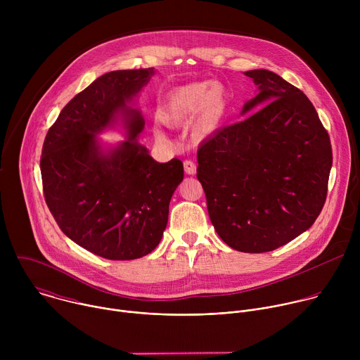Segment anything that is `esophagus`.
<instances>
[{"label":"esophagus","mask_w":360,"mask_h":360,"mask_svg":"<svg viewBox=\"0 0 360 360\" xmlns=\"http://www.w3.org/2000/svg\"><path fill=\"white\" fill-rule=\"evenodd\" d=\"M184 169H185V174L193 175L196 172V165L193 164V161L186 160V161H184Z\"/></svg>","instance_id":"esophagus-1"}]
</instances>
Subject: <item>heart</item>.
Here are the masks:
<instances>
[{
  "instance_id": "obj_1",
  "label": "heart",
  "mask_w": 360,
  "mask_h": 360,
  "mask_svg": "<svg viewBox=\"0 0 360 360\" xmlns=\"http://www.w3.org/2000/svg\"><path fill=\"white\" fill-rule=\"evenodd\" d=\"M228 91L219 82L199 81L172 89L160 107V120L171 128L186 127L193 118L192 134L198 139L211 135L222 122L228 108ZM153 135L168 142L167 135L153 128Z\"/></svg>"
}]
</instances>
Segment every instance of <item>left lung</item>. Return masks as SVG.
I'll return each mask as SVG.
<instances>
[{
    "label": "left lung",
    "instance_id": "1",
    "mask_svg": "<svg viewBox=\"0 0 360 360\" xmlns=\"http://www.w3.org/2000/svg\"><path fill=\"white\" fill-rule=\"evenodd\" d=\"M258 94L198 148L196 176L211 222L239 252L274 250L319 217L332 168L330 139L312 102L268 70L245 72Z\"/></svg>",
    "mask_w": 360,
    "mask_h": 360
}]
</instances>
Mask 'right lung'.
<instances>
[{
    "instance_id": "1",
    "label": "right lung",
    "mask_w": 360,
    "mask_h": 360,
    "mask_svg": "<svg viewBox=\"0 0 360 360\" xmlns=\"http://www.w3.org/2000/svg\"><path fill=\"white\" fill-rule=\"evenodd\" d=\"M153 74L145 68L101 75L64 107L42 145L51 214L71 240L111 261L138 259L158 246L184 179L179 160L160 164L138 142L145 121L134 102ZM115 126L127 139L104 147L97 135Z\"/></svg>"
}]
</instances>
